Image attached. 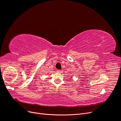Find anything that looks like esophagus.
I'll return each instance as SVG.
<instances>
[{
  "mask_svg": "<svg viewBox=\"0 0 121 121\" xmlns=\"http://www.w3.org/2000/svg\"><path fill=\"white\" fill-rule=\"evenodd\" d=\"M56 72H58V73H60L61 71L60 70H58V69H57V70H56Z\"/></svg>",
  "mask_w": 121,
  "mask_h": 121,
  "instance_id": "34e87169",
  "label": "esophagus"
}]
</instances>
